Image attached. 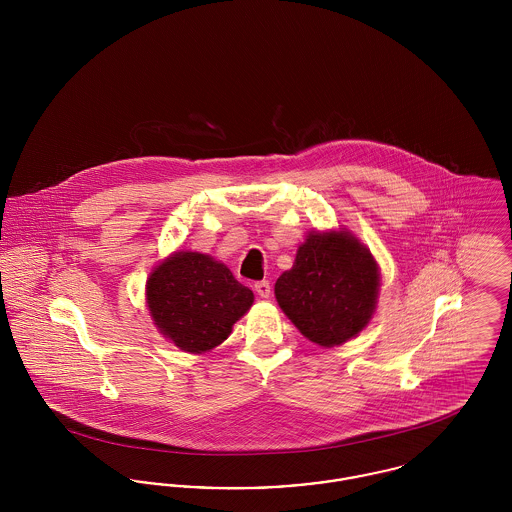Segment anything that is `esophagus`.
<instances>
[{
  "label": "esophagus",
  "instance_id": "obj_1",
  "mask_svg": "<svg viewBox=\"0 0 512 512\" xmlns=\"http://www.w3.org/2000/svg\"><path fill=\"white\" fill-rule=\"evenodd\" d=\"M255 292H257L261 298H269V296H271V282H269V280H259V282H255Z\"/></svg>",
  "mask_w": 512,
  "mask_h": 512
}]
</instances>
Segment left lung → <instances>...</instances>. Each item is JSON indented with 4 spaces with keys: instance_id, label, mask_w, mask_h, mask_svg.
Masks as SVG:
<instances>
[{
    "instance_id": "1",
    "label": "left lung",
    "mask_w": 512,
    "mask_h": 512,
    "mask_svg": "<svg viewBox=\"0 0 512 512\" xmlns=\"http://www.w3.org/2000/svg\"><path fill=\"white\" fill-rule=\"evenodd\" d=\"M378 265L349 232L310 234L294 267L278 276L275 294L304 337L335 347L370 321L378 296Z\"/></svg>"
}]
</instances>
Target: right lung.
<instances>
[{
    "label": "right lung",
    "instance_id": "right-lung-1",
    "mask_svg": "<svg viewBox=\"0 0 512 512\" xmlns=\"http://www.w3.org/2000/svg\"><path fill=\"white\" fill-rule=\"evenodd\" d=\"M146 296L159 331L187 353L218 347L253 304V292L226 265L191 251L165 259L150 275Z\"/></svg>",
    "mask_w": 512,
    "mask_h": 512
}]
</instances>
